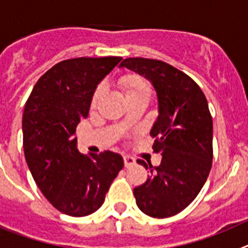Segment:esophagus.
Wrapping results in <instances>:
<instances>
[{"instance_id": "1", "label": "esophagus", "mask_w": 248, "mask_h": 248, "mask_svg": "<svg viewBox=\"0 0 248 248\" xmlns=\"http://www.w3.org/2000/svg\"><path fill=\"white\" fill-rule=\"evenodd\" d=\"M124 167H132L136 164V159L131 155H124Z\"/></svg>"}]
</instances>
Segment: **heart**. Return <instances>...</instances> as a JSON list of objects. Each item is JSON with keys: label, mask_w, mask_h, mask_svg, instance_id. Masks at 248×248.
Returning a JSON list of instances; mask_svg holds the SVG:
<instances>
[{"label": "heart", "mask_w": 248, "mask_h": 248, "mask_svg": "<svg viewBox=\"0 0 248 248\" xmlns=\"http://www.w3.org/2000/svg\"><path fill=\"white\" fill-rule=\"evenodd\" d=\"M119 84L122 88V90H124L127 99H131V97L135 96H151V84H149L144 78L140 77V75H124V77L119 80ZM102 93H104V88H102V86H99V88L96 89V91H95V93H93V101H91V106H93V108H96L97 102H99V100L101 99L102 96Z\"/></svg>", "instance_id": "1"}]
</instances>
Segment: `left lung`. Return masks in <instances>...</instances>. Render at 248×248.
<instances>
[{
    "mask_svg": "<svg viewBox=\"0 0 248 248\" xmlns=\"http://www.w3.org/2000/svg\"><path fill=\"white\" fill-rule=\"evenodd\" d=\"M152 82L158 97V117L151 129L153 151L162 162L153 167L138 159L151 173L133 189L137 206L146 215H177L202 190L213 163V119L204 93L190 77L169 64L146 58L121 63Z\"/></svg>",
    "mask_w": 248,
    "mask_h": 248,
    "instance_id": "1",
    "label": "left lung"
}]
</instances>
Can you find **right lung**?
<instances>
[{"instance_id":"obj_1","label":"right lung","mask_w":248,"mask_h":248,"mask_svg":"<svg viewBox=\"0 0 248 248\" xmlns=\"http://www.w3.org/2000/svg\"><path fill=\"white\" fill-rule=\"evenodd\" d=\"M121 60H63L39 78L24 106L22 131L28 168L48 202L69 216L95 213L124 168L119 153L81 155L75 137L80 120L89 116L97 85Z\"/></svg>"}]
</instances>
